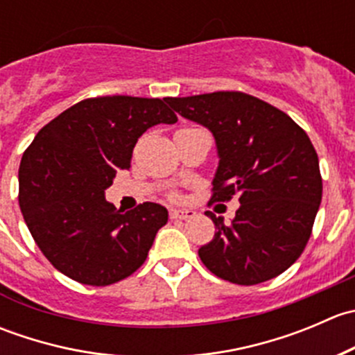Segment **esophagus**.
Masks as SVG:
<instances>
[{
    "label": "esophagus",
    "instance_id": "34e87169",
    "mask_svg": "<svg viewBox=\"0 0 355 355\" xmlns=\"http://www.w3.org/2000/svg\"><path fill=\"white\" fill-rule=\"evenodd\" d=\"M194 214V209H184V207H175V209L170 211V218H173V220H187V218H192Z\"/></svg>",
    "mask_w": 355,
    "mask_h": 355
}]
</instances>
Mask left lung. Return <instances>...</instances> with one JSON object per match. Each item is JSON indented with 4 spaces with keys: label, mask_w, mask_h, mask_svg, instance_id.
I'll list each match as a JSON object with an SVG mask.
<instances>
[{
    "label": "left lung",
    "mask_w": 355,
    "mask_h": 355,
    "mask_svg": "<svg viewBox=\"0 0 355 355\" xmlns=\"http://www.w3.org/2000/svg\"><path fill=\"white\" fill-rule=\"evenodd\" d=\"M166 103L213 134L218 166L211 199L237 196L241 202L230 223L206 213L214 237L199 249L204 266L237 285L284 273L309 241L323 194L320 161L306 132L284 111L245 92Z\"/></svg>",
    "instance_id": "left-lung-1"
}]
</instances>
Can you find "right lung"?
Listing matches in <instances>:
<instances>
[{
    "mask_svg": "<svg viewBox=\"0 0 355 355\" xmlns=\"http://www.w3.org/2000/svg\"><path fill=\"white\" fill-rule=\"evenodd\" d=\"M164 99H84L42 127L24 153L19 202L28 232L49 263L71 280L105 287L130 277L168 221L161 204L123 213L105 199L118 170H128L137 139L177 114Z\"/></svg>",
    "mask_w": 355,
    "mask_h": 355,
    "instance_id": "add662e5",
    "label": "right lung"
}]
</instances>
